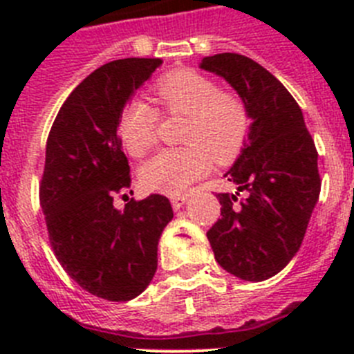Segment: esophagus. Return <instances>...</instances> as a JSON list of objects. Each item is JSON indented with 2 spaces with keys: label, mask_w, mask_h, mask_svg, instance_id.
I'll return each mask as SVG.
<instances>
[{
  "label": "esophagus",
  "mask_w": 354,
  "mask_h": 354,
  "mask_svg": "<svg viewBox=\"0 0 354 354\" xmlns=\"http://www.w3.org/2000/svg\"><path fill=\"white\" fill-rule=\"evenodd\" d=\"M187 196H189V193H179V195H171L170 200H171V207L174 209H180L184 204H186Z\"/></svg>",
  "instance_id": "34e87169"
}]
</instances>
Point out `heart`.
I'll use <instances>...</instances> for the list:
<instances>
[{
  "instance_id": "heart-1",
  "label": "heart",
  "mask_w": 354,
  "mask_h": 354,
  "mask_svg": "<svg viewBox=\"0 0 354 354\" xmlns=\"http://www.w3.org/2000/svg\"><path fill=\"white\" fill-rule=\"evenodd\" d=\"M165 113L187 117L180 149L161 150L147 161L140 179L147 189L180 193L212 167L225 165L243 152L253 118L248 104L234 92H225L211 77L196 71H174L154 86ZM159 111L143 99H129L118 117V134L129 154L143 158L158 140Z\"/></svg>"
}]
</instances>
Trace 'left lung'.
Segmentation results:
<instances>
[{"label":"left lung","instance_id":"8db88e82","mask_svg":"<svg viewBox=\"0 0 354 354\" xmlns=\"http://www.w3.org/2000/svg\"><path fill=\"white\" fill-rule=\"evenodd\" d=\"M200 67L225 77L252 111V134L227 171L237 193H218L221 218L207 239L234 277L262 282L296 255L321 193L317 150L298 102L277 77L237 53L205 56Z\"/></svg>","mask_w":354,"mask_h":354}]
</instances>
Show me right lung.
<instances>
[{
  "label": "right lung",
  "mask_w": 354,
  "mask_h": 354,
  "mask_svg": "<svg viewBox=\"0 0 354 354\" xmlns=\"http://www.w3.org/2000/svg\"><path fill=\"white\" fill-rule=\"evenodd\" d=\"M162 64L124 58L84 77L56 115L46 145L40 205L56 259L77 286L108 301L142 294L158 270L170 200L127 196L131 170L117 133L122 108ZM117 196L128 200L117 209Z\"/></svg>",
  "instance_id": "1"
}]
</instances>
